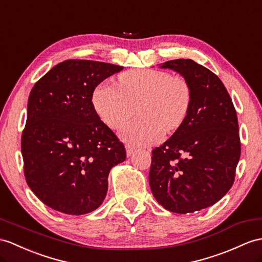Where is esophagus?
<instances>
[{
    "mask_svg": "<svg viewBox=\"0 0 262 262\" xmlns=\"http://www.w3.org/2000/svg\"><path fill=\"white\" fill-rule=\"evenodd\" d=\"M135 148H132V146H129V145H127L126 146V156L127 157H131L132 155H133V152H135Z\"/></svg>",
    "mask_w": 262,
    "mask_h": 262,
    "instance_id": "1",
    "label": "esophagus"
}]
</instances>
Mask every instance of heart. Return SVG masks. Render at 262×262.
Here are the masks:
<instances>
[{"instance_id": "b5f03b06", "label": "heart", "mask_w": 262, "mask_h": 262, "mask_svg": "<svg viewBox=\"0 0 262 262\" xmlns=\"http://www.w3.org/2000/svg\"><path fill=\"white\" fill-rule=\"evenodd\" d=\"M92 104L102 122L117 129L139 105V116L121 126L120 137L133 145L159 142L186 120L191 89L186 79L161 70H133L119 75L118 85L102 82L94 89Z\"/></svg>"}]
</instances>
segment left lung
Listing matches in <instances>:
<instances>
[{
	"label": "left lung",
	"instance_id": "obj_1",
	"mask_svg": "<svg viewBox=\"0 0 262 262\" xmlns=\"http://www.w3.org/2000/svg\"><path fill=\"white\" fill-rule=\"evenodd\" d=\"M186 79L191 105L180 127L152 151L149 183L168 211L192 213L211 207L234 181L240 159L237 112L221 80L190 59L164 62Z\"/></svg>",
	"mask_w": 262,
	"mask_h": 262
}]
</instances>
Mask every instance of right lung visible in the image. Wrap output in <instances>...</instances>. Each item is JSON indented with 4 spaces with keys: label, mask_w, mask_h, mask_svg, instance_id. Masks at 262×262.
I'll list each match as a JSON object with an SVG mask.
<instances>
[{
    "label": "right lung",
    "mask_w": 262,
    "mask_h": 262,
    "mask_svg": "<svg viewBox=\"0 0 262 262\" xmlns=\"http://www.w3.org/2000/svg\"><path fill=\"white\" fill-rule=\"evenodd\" d=\"M122 69L68 60L31 90L21 141L24 176L33 193L56 211L80 215L98 209L110 170L125 160L123 143L92 104L97 85Z\"/></svg>",
    "instance_id": "1"
}]
</instances>
